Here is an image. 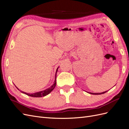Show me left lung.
<instances>
[{"label":"left lung","mask_w":129,"mask_h":129,"mask_svg":"<svg viewBox=\"0 0 129 129\" xmlns=\"http://www.w3.org/2000/svg\"><path fill=\"white\" fill-rule=\"evenodd\" d=\"M108 91H104L103 92H100V93H92V92H88V93H90V94H92V95H101V94H103V93H104L105 92H107Z\"/></svg>","instance_id":"8db88e82"}]
</instances>
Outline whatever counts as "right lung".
Masks as SVG:
<instances>
[{"label": "right lung", "mask_w": 129, "mask_h": 129, "mask_svg": "<svg viewBox=\"0 0 129 129\" xmlns=\"http://www.w3.org/2000/svg\"><path fill=\"white\" fill-rule=\"evenodd\" d=\"M58 68V67L57 68L56 71L55 75V81H54V84L52 85V86H50L49 88L46 89V90H42V91H39V92H37L33 93H27V92H25L22 91H20L22 93H25V94H26L27 95L31 96V97H44V96H45L46 95H48L50 92H52V91L53 90L54 88H55V87L56 86V73H57V72ZM16 88L19 90H19L17 87H16Z\"/></svg>", "instance_id": "obj_1"}]
</instances>
